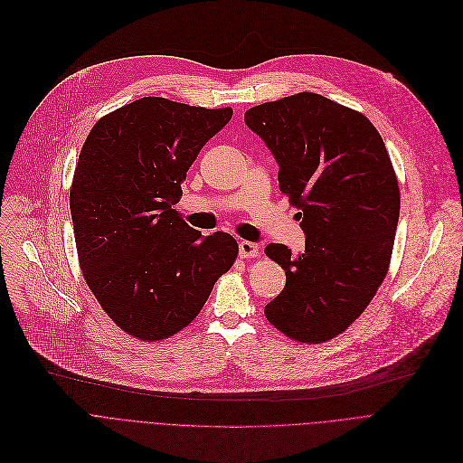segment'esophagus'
<instances>
[{
  "mask_svg": "<svg viewBox=\"0 0 463 463\" xmlns=\"http://www.w3.org/2000/svg\"><path fill=\"white\" fill-rule=\"evenodd\" d=\"M239 255L242 259H251L259 255V244L251 242V241H241L239 242Z\"/></svg>",
  "mask_w": 463,
  "mask_h": 463,
  "instance_id": "obj_1",
  "label": "esophagus"
}]
</instances>
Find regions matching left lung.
I'll list each match as a JSON object with an SVG mask.
<instances>
[{
  "label": "left lung",
  "instance_id": "obj_1",
  "mask_svg": "<svg viewBox=\"0 0 463 463\" xmlns=\"http://www.w3.org/2000/svg\"><path fill=\"white\" fill-rule=\"evenodd\" d=\"M244 122L279 165L307 235L301 253L264 248L287 273L264 316L296 341H328L361 316L389 269L400 188L387 147L371 120L316 92L255 106Z\"/></svg>",
  "mask_w": 463,
  "mask_h": 463
}]
</instances>
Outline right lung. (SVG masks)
<instances>
[{
	"mask_svg": "<svg viewBox=\"0 0 463 463\" xmlns=\"http://www.w3.org/2000/svg\"><path fill=\"white\" fill-rule=\"evenodd\" d=\"M232 115L146 97L99 120L80 151L69 197L80 266L135 337L188 326L237 257L230 233L203 235L175 210L188 169Z\"/></svg>",
	"mask_w": 463,
	"mask_h": 463,
	"instance_id": "obj_1",
	"label": "right lung"
}]
</instances>
